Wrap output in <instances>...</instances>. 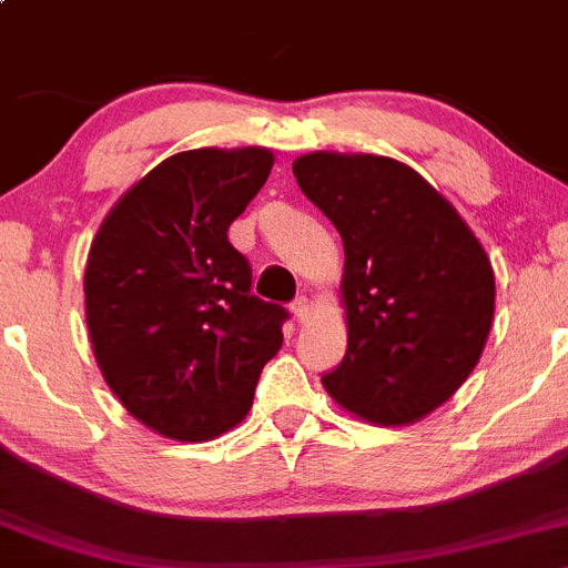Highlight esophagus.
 <instances>
[{"mask_svg": "<svg viewBox=\"0 0 568 568\" xmlns=\"http://www.w3.org/2000/svg\"><path fill=\"white\" fill-rule=\"evenodd\" d=\"M291 313H294V318L300 324H304L310 318V313H313V304H310L307 296H300V300H294V304H291Z\"/></svg>", "mask_w": 568, "mask_h": 568, "instance_id": "obj_1", "label": "esophagus"}]
</instances>
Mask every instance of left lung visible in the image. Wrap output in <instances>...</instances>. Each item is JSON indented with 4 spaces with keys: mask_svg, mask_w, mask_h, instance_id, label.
<instances>
[{
    "mask_svg": "<svg viewBox=\"0 0 568 568\" xmlns=\"http://www.w3.org/2000/svg\"><path fill=\"white\" fill-rule=\"evenodd\" d=\"M294 176L343 236L348 348L326 392L375 425H408L474 373L495 313V274L457 209L408 165L313 152Z\"/></svg>",
    "mask_w": 568,
    "mask_h": 568,
    "instance_id": "8db88e82",
    "label": "left lung"
}]
</instances>
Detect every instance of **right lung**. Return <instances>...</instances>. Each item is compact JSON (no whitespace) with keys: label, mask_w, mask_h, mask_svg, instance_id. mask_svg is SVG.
I'll return each mask as SVG.
<instances>
[{"label":"right lung","mask_w":568,"mask_h":568,"mask_svg":"<svg viewBox=\"0 0 568 568\" xmlns=\"http://www.w3.org/2000/svg\"><path fill=\"white\" fill-rule=\"evenodd\" d=\"M272 152L190 149L154 165L100 225L83 294L94 359L119 403L174 440L247 416L288 310L253 294L229 229L258 195Z\"/></svg>","instance_id":"1"}]
</instances>
